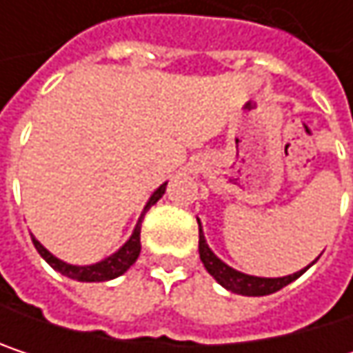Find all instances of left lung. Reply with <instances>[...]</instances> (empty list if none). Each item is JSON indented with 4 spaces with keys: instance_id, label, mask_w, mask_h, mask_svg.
<instances>
[{
    "instance_id": "1",
    "label": "left lung",
    "mask_w": 353,
    "mask_h": 353,
    "mask_svg": "<svg viewBox=\"0 0 353 353\" xmlns=\"http://www.w3.org/2000/svg\"><path fill=\"white\" fill-rule=\"evenodd\" d=\"M198 251H200V259L206 268V272L223 286L227 288L229 292H235V294H241V296H265V294H274L278 292L280 288L288 286L290 282H294L296 278H301L313 263H309L307 268L290 274V276H282V278H261V276H251V274H243L231 265H227L221 257L214 255V251L208 247L206 243V237H204V231H202V223L198 219Z\"/></svg>"
}]
</instances>
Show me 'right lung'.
I'll return each instance as SVG.
<instances>
[{"label":"right lung","instance_id":"1","mask_svg":"<svg viewBox=\"0 0 353 353\" xmlns=\"http://www.w3.org/2000/svg\"><path fill=\"white\" fill-rule=\"evenodd\" d=\"M165 188H168V181L161 183L151 194V198L147 200V204H145V208H143V212H141V216H139V221L134 225V231L128 237V241L120 247L118 251H114L112 255L104 257L102 261H96V263H90V265H73V263H67V261L59 259L57 255H52L46 247L36 239L34 235H32V243H34L36 251L40 253V257L52 270H57L59 274H63V276H67L71 280H77V282H108V280H114V278L122 276L137 261V257L141 253V223H143V216L165 194Z\"/></svg>","mask_w":353,"mask_h":353}]
</instances>
